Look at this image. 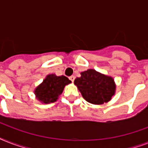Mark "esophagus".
Instances as JSON below:
<instances>
[{"label":"esophagus","mask_w":148,"mask_h":148,"mask_svg":"<svg viewBox=\"0 0 148 148\" xmlns=\"http://www.w3.org/2000/svg\"><path fill=\"white\" fill-rule=\"evenodd\" d=\"M69 79H70V80H71V81H72V82H74V79H75V77H74V76H71L69 77Z\"/></svg>","instance_id":"1"}]
</instances>
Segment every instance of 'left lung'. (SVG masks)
<instances>
[{
	"label": "left lung",
	"instance_id": "obj_1",
	"mask_svg": "<svg viewBox=\"0 0 148 148\" xmlns=\"http://www.w3.org/2000/svg\"><path fill=\"white\" fill-rule=\"evenodd\" d=\"M74 84L85 101L97 105L108 103L116 91V84L112 77L94 69L81 72V77L74 80Z\"/></svg>",
	"mask_w": 148,
	"mask_h": 148
}]
</instances>
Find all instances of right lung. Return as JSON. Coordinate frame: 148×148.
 Listing matches in <instances>:
<instances>
[{"mask_svg": "<svg viewBox=\"0 0 148 148\" xmlns=\"http://www.w3.org/2000/svg\"><path fill=\"white\" fill-rule=\"evenodd\" d=\"M71 83V81L64 75L57 76L55 74H48L43 80L42 83L34 89V92L36 98L40 103H53L62 94L65 86Z\"/></svg>", "mask_w": 148, "mask_h": 148, "instance_id": "right-lung-1", "label": "right lung"}]
</instances>
